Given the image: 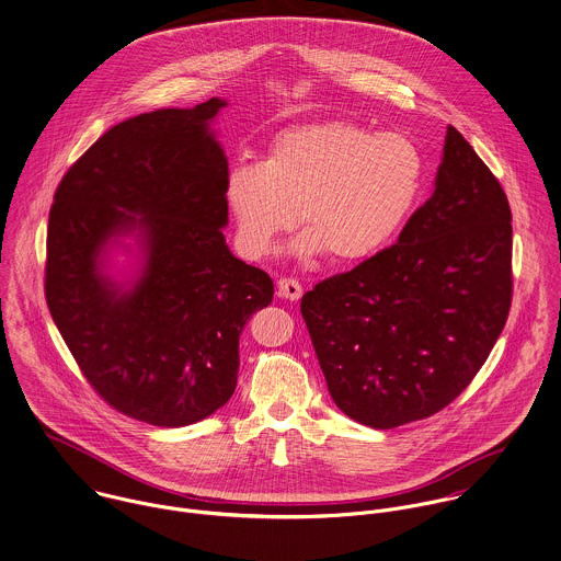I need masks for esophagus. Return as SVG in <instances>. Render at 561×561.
<instances>
[{
	"mask_svg": "<svg viewBox=\"0 0 561 561\" xmlns=\"http://www.w3.org/2000/svg\"><path fill=\"white\" fill-rule=\"evenodd\" d=\"M301 295H304V288H301V284H299L297 279H288V277H284V279H279V282H277V297H279V299L299 301V299H301Z\"/></svg>",
	"mask_w": 561,
	"mask_h": 561,
	"instance_id": "34e87169",
	"label": "esophagus"
}]
</instances>
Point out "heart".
<instances>
[{"label": "heart", "mask_w": 561, "mask_h": 561, "mask_svg": "<svg viewBox=\"0 0 561 561\" xmlns=\"http://www.w3.org/2000/svg\"><path fill=\"white\" fill-rule=\"evenodd\" d=\"M426 183V157L404 133L331 121L282 130L264 161H237L226 204L251 257L275 250L297 224L290 245L301 260L324 253L357 264L385 250L411 219Z\"/></svg>", "instance_id": "heart-1"}]
</instances>
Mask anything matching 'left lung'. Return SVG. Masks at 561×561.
Here are the masks:
<instances>
[{"label": "left lung", "instance_id": "1", "mask_svg": "<svg viewBox=\"0 0 561 561\" xmlns=\"http://www.w3.org/2000/svg\"><path fill=\"white\" fill-rule=\"evenodd\" d=\"M512 213L447 126L435 191L398 243L301 299L337 409L376 431L435 415L491 355L512 301Z\"/></svg>", "mask_w": 561, "mask_h": 561}]
</instances>
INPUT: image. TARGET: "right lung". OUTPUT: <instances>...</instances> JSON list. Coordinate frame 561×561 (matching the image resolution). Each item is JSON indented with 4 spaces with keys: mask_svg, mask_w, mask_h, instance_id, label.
I'll return each instance as SVG.
<instances>
[{
    "mask_svg": "<svg viewBox=\"0 0 561 561\" xmlns=\"http://www.w3.org/2000/svg\"><path fill=\"white\" fill-rule=\"evenodd\" d=\"M224 107L213 96L112 126L49 213L45 295L66 346L105 402L161 428L230 400L243 327L273 301L271 277L226 245ZM116 252L134 257L123 278Z\"/></svg>",
    "mask_w": 561,
    "mask_h": 561,
    "instance_id": "right-lung-1",
    "label": "right lung"
}]
</instances>
